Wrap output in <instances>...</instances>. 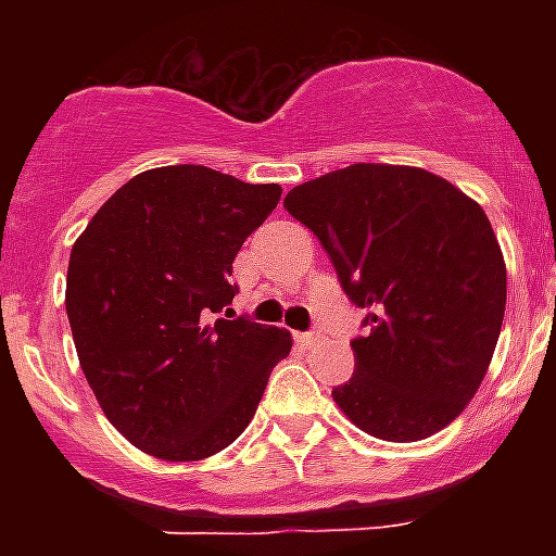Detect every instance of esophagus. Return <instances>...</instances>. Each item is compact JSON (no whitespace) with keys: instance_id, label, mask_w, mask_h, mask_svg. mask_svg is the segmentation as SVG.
Wrapping results in <instances>:
<instances>
[{"instance_id":"34e87169","label":"esophagus","mask_w":556,"mask_h":556,"mask_svg":"<svg viewBox=\"0 0 556 556\" xmlns=\"http://www.w3.org/2000/svg\"><path fill=\"white\" fill-rule=\"evenodd\" d=\"M323 339V333L320 331H303V333H298V342H301V345H317V342H320Z\"/></svg>"}]
</instances>
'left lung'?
I'll use <instances>...</instances> for the list:
<instances>
[{
  "label": "left lung",
  "instance_id": "1",
  "mask_svg": "<svg viewBox=\"0 0 556 556\" xmlns=\"http://www.w3.org/2000/svg\"><path fill=\"white\" fill-rule=\"evenodd\" d=\"M283 208L326 248L365 308L356 370L331 392L378 440H424L465 409L488 372L507 267L488 214L417 166L353 164L294 186Z\"/></svg>",
  "mask_w": 556,
  "mask_h": 556
}]
</instances>
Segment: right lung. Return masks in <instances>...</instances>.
Segmentation results:
<instances>
[{"mask_svg": "<svg viewBox=\"0 0 556 556\" xmlns=\"http://www.w3.org/2000/svg\"><path fill=\"white\" fill-rule=\"evenodd\" d=\"M278 200L275 184L159 166L127 180L72 248L66 314L80 367L136 448L205 459L253 420L292 337L213 314H233V258Z\"/></svg>", "mask_w": 556, "mask_h": 556, "instance_id": "1", "label": "right lung"}]
</instances>
